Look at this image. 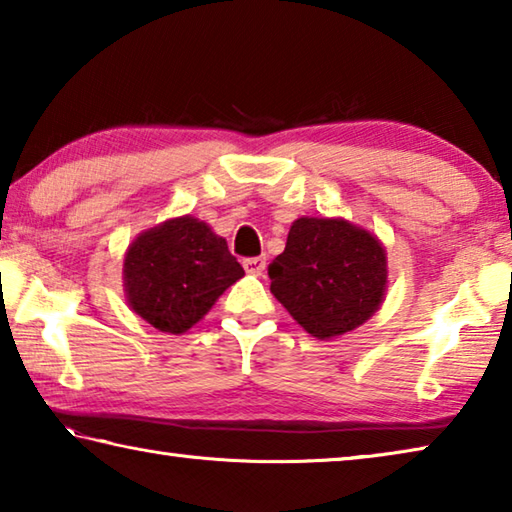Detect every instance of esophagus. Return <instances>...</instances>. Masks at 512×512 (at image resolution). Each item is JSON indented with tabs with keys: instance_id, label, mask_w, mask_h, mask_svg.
I'll use <instances>...</instances> for the list:
<instances>
[{
	"instance_id": "esophagus-1",
	"label": "esophagus",
	"mask_w": 512,
	"mask_h": 512,
	"mask_svg": "<svg viewBox=\"0 0 512 512\" xmlns=\"http://www.w3.org/2000/svg\"><path fill=\"white\" fill-rule=\"evenodd\" d=\"M244 268L250 275H262L266 268V257H248L244 259Z\"/></svg>"
}]
</instances>
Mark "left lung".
<instances>
[{
	"label": "left lung",
	"mask_w": 512,
	"mask_h": 512,
	"mask_svg": "<svg viewBox=\"0 0 512 512\" xmlns=\"http://www.w3.org/2000/svg\"><path fill=\"white\" fill-rule=\"evenodd\" d=\"M268 277L273 296L307 334L339 339L384 302L386 248L370 230L341 216H300Z\"/></svg>",
	"instance_id": "left-lung-1"
}]
</instances>
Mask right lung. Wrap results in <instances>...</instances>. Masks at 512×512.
I'll return each instance as SVG.
<instances>
[{
    "instance_id": "add662e5",
    "label": "right lung",
    "mask_w": 512,
    "mask_h": 512,
    "mask_svg": "<svg viewBox=\"0 0 512 512\" xmlns=\"http://www.w3.org/2000/svg\"><path fill=\"white\" fill-rule=\"evenodd\" d=\"M244 277L225 239L185 214L140 232L124 255L128 307L167 334H185Z\"/></svg>"
}]
</instances>
